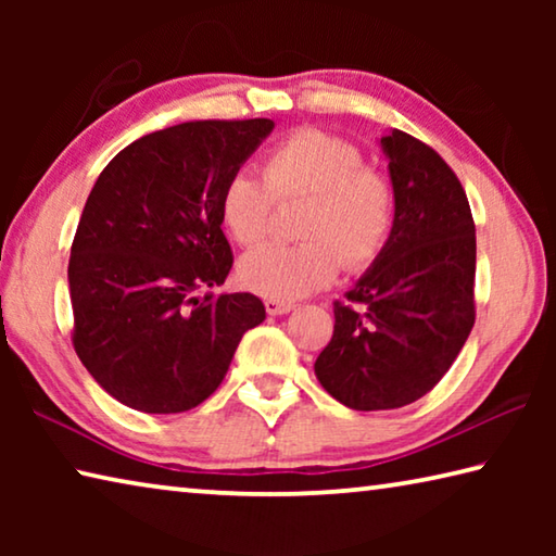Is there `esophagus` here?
Instances as JSON below:
<instances>
[{
  "label": "esophagus",
  "instance_id": "obj_1",
  "mask_svg": "<svg viewBox=\"0 0 556 556\" xmlns=\"http://www.w3.org/2000/svg\"><path fill=\"white\" fill-rule=\"evenodd\" d=\"M296 304L294 301H279V299H267L265 301V308L269 316H281V314H289L291 308H294Z\"/></svg>",
  "mask_w": 556,
  "mask_h": 556
}]
</instances>
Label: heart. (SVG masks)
Listing matches in <instances>:
<instances>
[{
	"label": "heart",
	"instance_id": "1",
	"mask_svg": "<svg viewBox=\"0 0 556 556\" xmlns=\"http://www.w3.org/2000/svg\"><path fill=\"white\" fill-rule=\"evenodd\" d=\"M304 201L299 242L267 244L240 262V281L260 296L291 301L331 285L341 262L365 269L382 255L397 220L388 174L365 164L361 147L304 127L262 154V176L240 168L220 188V220L242 248L267 238L277 203Z\"/></svg>",
	"mask_w": 556,
	"mask_h": 556
}]
</instances>
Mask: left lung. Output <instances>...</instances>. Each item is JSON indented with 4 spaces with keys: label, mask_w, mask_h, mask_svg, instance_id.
I'll use <instances>...</instances> for the list:
<instances>
[{
    "label": "left lung",
    "mask_w": 556,
    "mask_h": 556,
    "mask_svg": "<svg viewBox=\"0 0 556 556\" xmlns=\"http://www.w3.org/2000/svg\"><path fill=\"white\" fill-rule=\"evenodd\" d=\"M382 149L397 193L392 238L333 301V336L314 365L324 390L357 412L425 397L476 324V225L464 186L407 131L392 129Z\"/></svg>",
    "instance_id": "left-lung-1"
}]
</instances>
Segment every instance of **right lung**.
<instances>
[{"label":"right lung","instance_id":"1","mask_svg":"<svg viewBox=\"0 0 556 556\" xmlns=\"http://www.w3.org/2000/svg\"><path fill=\"white\" fill-rule=\"evenodd\" d=\"M275 122L193 119L144 135L102 168L71 244V341L102 390L178 414L218 390L255 294H205L232 267L220 188Z\"/></svg>","mask_w":556,"mask_h":556}]
</instances>
